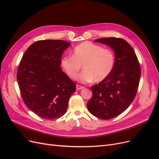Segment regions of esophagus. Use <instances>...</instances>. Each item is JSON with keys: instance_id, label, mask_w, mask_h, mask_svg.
I'll list each match as a JSON object with an SVG mask.
<instances>
[{"instance_id": "1", "label": "esophagus", "mask_w": 159, "mask_h": 159, "mask_svg": "<svg viewBox=\"0 0 159 159\" xmlns=\"http://www.w3.org/2000/svg\"><path fill=\"white\" fill-rule=\"evenodd\" d=\"M76 88H77V89H84V86H81L80 85H76Z\"/></svg>"}]
</instances>
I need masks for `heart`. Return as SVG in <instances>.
Wrapping results in <instances>:
<instances>
[{
    "mask_svg": "<svg viewBox=\"0 0 159 159\" xmlns=\"http://www.w3.org/2000/svg\"><path fill=\"white\" fill-rule=\"evenodd\" d=\"M115 63L114 52L109 48L90 42H84L76 46L71 56L61 59V68L71 80H76L80 70H84L80 76L84 82L99 83L111 73Z\"/></svg>",
    "mask_w": 159,
    "mask_h": 159,
    "instance_id": "heart-1",
    "label": "heart"
}]
</instances>
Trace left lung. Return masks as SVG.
<instances>
[{"label": "left lung", "mask_w": 159, "mask_h": 159, "mask_svg": "<svg viewBox=\"0 0 159 159\" xmlns=\"http://www.w3.org/2000/svg\"><path fill=\"white\" fill-rule=\"evenodd\" d=\"M95 42L109 46L115 54L112 72L91 87L93 95L87 104L93 115L107 120L122 113L133 102L139 88L141 67L133 48L122 38H102Z\"/></svg>", "instance_id": "8db88e82"}]
</instances>
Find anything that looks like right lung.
<instances>
[{
  "label": "right lung",
  "instance_id": "1",
  "mask_svg": "<svg viewBox=\"0 0 159 159\" xmlns=\"http://www.w3.org/2000/svg\"><path fill=\"white\" fill-rule=\"evenodd\" d=\"M70 44L60 40H38L24 54L17 80L24 103L45 119L61 117L68 109L75 84L61 68V57Z\"/></svg>",
  "mask_w": 159,
  "mask_h": 159
}]
</instances>
